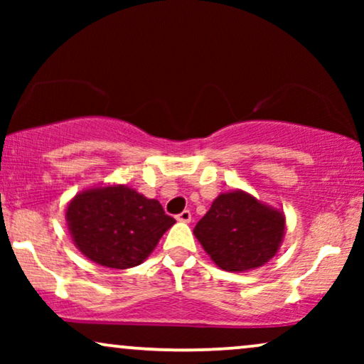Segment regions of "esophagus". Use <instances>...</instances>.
<instances>
[{
	"label": "esophagus",
	"instance_id": "esophagus-1",
	"mask_svg": "<svg viewBox=\"0 0 364 364\" xmlns=\"http://www.w3.org/2000/svg\"><path fill=\"white\" fill-rule=\"evenodd\" d=\"M177 220H178V222H183V223L191 222V220H192V213H191V210H183V212L178 213Z\"/></svg>",
	"mask_w": 364,
	"mask_h": 364
}]
</instances>
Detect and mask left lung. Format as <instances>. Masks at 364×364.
Instances as JSON below:
<instances>
[{
	"label": "left lung",
	"mask_w": 364,
	"mask_h": 364,
	"mask_svg": "<svg viewBox=\"0 0 364 364\" xmlns=\"http://www.w3.org/2000/svg\"><path fill=\"white\" fill-rule=\"evenodd\" d=\"M213 263L248 272L277 255L285 237V213L243 191L220 193L193 228Z\"/></svg>",
	"instance_id": "1"
}]
</instances>
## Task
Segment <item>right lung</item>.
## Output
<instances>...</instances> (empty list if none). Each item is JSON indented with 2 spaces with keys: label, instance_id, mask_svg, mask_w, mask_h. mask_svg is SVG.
<instances>
[{
  "label": "right lung",
  "instance_id": "add662e5",
  "mask_svg": "<svg viewBox=\"0 0 364 364\" xmlns=\"http://www.w3.org/2000/svg\"><path fill=\"white\" fill-rule=\"evenodd\" d=\"M66 222L77 250L97 265H141L176 220L156 198L124 183L89 187L66 207Z\"/></svg>",
  "mask_w": 364,
  "mask_h": 364
}]
</instances>
